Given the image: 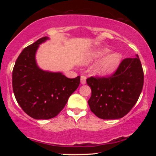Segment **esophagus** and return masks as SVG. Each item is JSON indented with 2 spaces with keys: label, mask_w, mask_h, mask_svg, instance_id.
<instances>
[{
  "label": "esophagus",
  "mask_w": 156,
  "mask_h": 156,
  "mask_svg": "<svg viewBox=\"0 0 156 156\" xmlns=\"http://www.w3.org/2000/svg\"><path fill=\"white\" fill-rule=\"evenodd\" d=\"M86 83H87V78H86V76H80V83L85 84Z\"/></svg>",
  "instance_id": "esophagus-1"
}]
</instances>
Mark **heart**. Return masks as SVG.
I'll return each instance as SVG.
<instances>
[{"label":"heart","mask_w":156,"mask_h":156,"mask_svg":"<svg viewBox=\"0 0 156 156\" xmlns=\"http://www.w3.org/2000/svg\"><path fill=\"white\" fill-rule=\"evenodd\" d=\"M93 68V74L100 78L112 76L119 69L122 61V55L117 52H112L108 48H94L87 51L84 55L83 64H89L99 60Z\"/></svg>","instance_id":"b5f03b06"}]
</instances>
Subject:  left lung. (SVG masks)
Instances as JSON below:
<instances>
[{
    "label": "left lung",
    "mask_w": 156,
    "mask_h": 156,
    "mask_svg": "<svg viewBox=\"0 0 156 156\" xmlns=\"http://www.w3.org/2000/svg\"><path fill=\"white\" fill-rule=\"evenodd\" d=\"M136 56L125 58L112 76L87 79L92 89L89 105L98 117L119 119L136 103L143 88L144 73L139 55Z\"/></svg>",
    "instance_id": "left-lung-1"
}]
</instances>
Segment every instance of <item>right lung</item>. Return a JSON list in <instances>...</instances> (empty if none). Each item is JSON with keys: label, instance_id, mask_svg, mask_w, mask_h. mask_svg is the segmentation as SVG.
<instances>
[{"label": "right lung", "instance_id": "add662e5", "mask_svg": "<svg viewBox=\"0 0 156 156\" xmlns=\"http://www.w3.org/2000/svg\"><path fill=\"white\" fill-rule=\"evenodd\" d=\"M44 37L23 49L12 72L16 101L28 116L36 119L55 117L65 106L80 84V77L68 78L61 72L43 70L37 65L36 53Z\"/></svg>", "mask_w": 156, "mask_h": 156}]
</instances>
